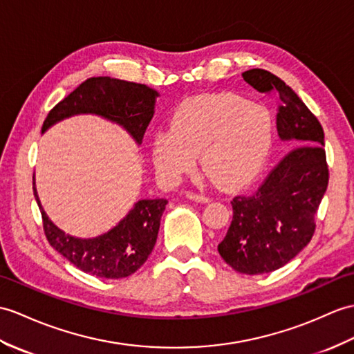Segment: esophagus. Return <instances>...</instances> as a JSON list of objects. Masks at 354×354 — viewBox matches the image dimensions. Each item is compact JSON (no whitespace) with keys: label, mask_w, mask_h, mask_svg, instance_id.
<instances>
[{"label":"esophagus","mask_w":354,"mask_h":354,"mask_svg":"<svg viewBox=\"0 0 354 354\" xmlns=\"http://www.w3.org/2000/svg\"><path fill=\"white\" fill-rule=\"evenodd\" d=\"M187 199L190 201H194V202H201V203H207L209 202V199L205 194H201V193H194V192H187Z\"/></svg>","instance_id":"obj_1"}]
</instances>
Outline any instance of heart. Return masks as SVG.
I'll return each instance as SVG.
<instances>
[{
    "label": "heart",
    "instance_id": "heart-1",
    "mask_svg": "<svg viewBox=\"0 0 354 354\" xmlns=\"http://www.w3.org/2000/svg\"><path fill=\"white\" fill-rule=\"evenodd\" d=\"M274 140L270 111L234 93L188 97L170 119V131L153 137L152 161L158 176L174 184L202 169L223 188L252 183L264 169Z\"/></svg>",
    "mask_w": 354,
    "mask_h": 354
}]
</instances>
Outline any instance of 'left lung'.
Returning <instances> with one entry per match:
<instances>
[{
  "instance_id": "left-lung-1",
  "label": "left lung",
  "mask_w": 354,
  "mask_h": 354,
  "mask_svg": "<svg viewBox=\"0 0 354 354\" xmlns=\"http://www.w3.org/2000/svg\"><path fill=\"white\" fill-rule=\"evenodd\" d=\"M248 84L279 101L277 134L299 145L270 171L253 194L232 199V221L220 257L238 273H270L306 248L328 184L324 131L294 90L264 69L243 72Z\"/></svg>"
}]
</instances>
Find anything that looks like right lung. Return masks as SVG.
Wrapping results in <instances>:
<instances>
[{"instance_id":"right-lung-1","label":"right lung","mask_w":354,"mask_h":354,"mask_svg":"<svg viewBox=\"0 0 354 354\" xmlns=\"http://www.w3.org/2000/svg\"><path fill=\"white\" fill-rule=\"evenodd\" d=\"M157 96L153 88L145 84L110 77L88 78L48 113L42 134L57 122L75 114H96L127 129L140 145L155 113ZM32 192L49 244L81 271L104 279L128 277L145 264L157 243L160 220L167 205L166 199L138 201L109 232L95 238H77L64 234L48 218L39 201L35 178Z\"/></svg>"}]
</instances>
